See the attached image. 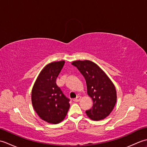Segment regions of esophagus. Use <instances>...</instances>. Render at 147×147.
Returning a JSON list of instances; mask_svg holds the SVG:
<instances>
[{"label":"esophagus","instance_id":"1","mask_svg":"<svg viewBox=\"0 0 147 147\" xmlns=\"http://www.w3.org/2000/svg\"><path fill=\"white\" fill-rule=\"evenodd\" d=\"M81 98H82V97H81L80 96H78L76 98H74V99L73 100V101H74V102H79V101L80 100H81Z\"/></svg>","mask_w":147,"mask_h":147}]
</instances>
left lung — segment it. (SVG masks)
I'll return each mask as SVG.
<instances>
[{"label":"left lung","instance_id":"1","mask_svg":"<svg viewBox=\"0 0 147 147\" xmlns=\"http://www.w3.org/2000/svg\"><path fill=\"white\" fill-rule=\"evenodd\" d=\"M85 78L87 93L92 98V109L86 111L93 121L104 119L111 114L117 100L116 90L111 80L102 69L90 61L72 62Z\"/></svg>","mask_w":147,"mask_h":147}]
</instances>
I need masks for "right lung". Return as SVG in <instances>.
Instances as JSON below:
<instances>
[{"instance_id": "obj_1", "label": "right lung", "mask_w": 147, "mask_h": 147, "mask_svg": "<svg viewBox=\"0 0 147 147\" xmlns=\"http://www.w3.org/2000/svg\"><path fill=\"white\" fill-rule=\"evenodd\" d=\"M64 63L61 61L47 65L39 74L32 92L35 112L42 119L51 124L63 121L70 107L69 99L56 84V78Z\"/></svg>"}]
</instances>
